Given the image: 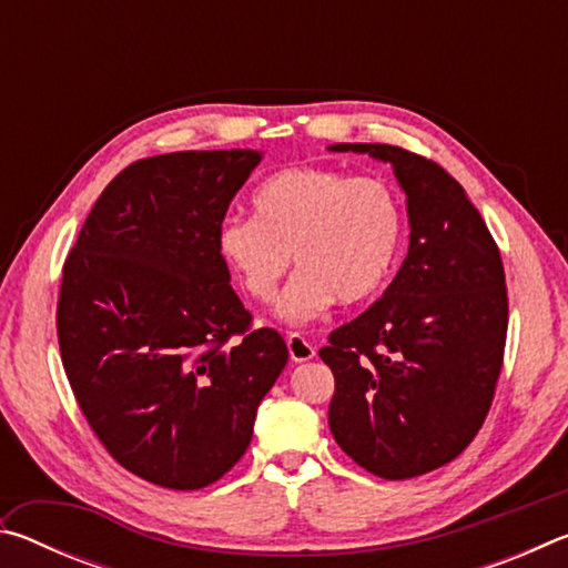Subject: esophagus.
Segmentation results:
<instances>
[{
  "label": "esophagus",
  "instance_id": "obj_1",
  "mask_svg": "<svg viewBox=\"0 0 568 568\" xmlns=\"http://www.w3.org/2000/svg\"><path fill=\"white\" fill-rule=\"evenodd\" d=\"M285 343H287V353H291V361L293 363H305V361H311L313 355H315L313 343L307 341V338H303L301 333H291L285 338Z\"/></svg>",
  "mask_w": 568,
  "mask_h": 568
}]
</instances>
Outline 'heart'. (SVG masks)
I'll return each instance as SVG.
<instances>
[{
	"mask_svg": "<svg viewBox=\"0 0 568 568\" xmlns=\"http://www.w3.org/2000/svg\"><path fill=\"white\" fill-rule=\"evenodd\" d=\"M253 217L217 227V253L257 303H271L283 275L297 267L277 315L301 325L341 301H371L398 263L406 217L386 180L295 165L255 187Z\"/></svg>",
	"mask_w": 568,
	"mask_h": 568,
	"instance_id": "heart-1",
	"label": "heart"
}]
</instances>
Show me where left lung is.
I'll return each mask as SVG.
<instances>
[{"mask_svg":"<svg viewBox=\"0 0 568 568\" xmlns=\"http://www.w3.org/2000/svg\"><path fill=\"white\" fill-rule=\"evenodd\" d=\"M331 150L390 162L410 225L386 293L321 348L335 378L331 434L373 476H423L454 460L491 408L508 328L501 253L434 160L371 142Z\"/></svg>","mask_w":568,"mask_h":568,"instance_id":"8db88e82","label":"left lung"}]
</instances>
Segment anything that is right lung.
Segmentation results:
<instances>
[{
	"mask_svg": "<svg viewBox=\"0 0 568 568\" xmlns=\"http://www.w3.org/2000/svg\"><path fill=\"white\" fill-rule=\"evenodd\" d=\"M257 150L132 162L94 203L62 267L57 338L84 418L130 474L172 491L223 478L287 363L250 328L215 237Z\"/></svg>",
	"mask_w": 568,
	"mask_h": 568,
	"instance_id": "1",
	"label": "right lung"
}]
</instances>
